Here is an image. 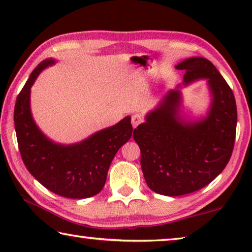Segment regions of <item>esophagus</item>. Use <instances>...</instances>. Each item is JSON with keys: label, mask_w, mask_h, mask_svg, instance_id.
I'll return each mask as SVG.
<instances>
[{"label": "esophagus", "mask_w": 252, "mask_h": 252, "mask_svg": "<svg viewBox=\"0 0 252 252\" xmlns=\"http://www.w3.org/2000/svg\"><path fill=\"white\" fill-rule=\"evenodd\" d=\"M142 121H143V119H142L141 116H139V114H134V116L132 117V119H131L132 126L136 127L140 125V123H142Z\"/></svg>", "instance_id": "34e87169"}]
</instances>
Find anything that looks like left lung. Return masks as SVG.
<instances>
[{"label": "left lung", "mask_w": 252, "mask_h": 252, "mask_svg": "<svg viewBox=\"0 0 252 252\" xmlns=\"http://www.w3.org/2000/svg\"><path fill=\"white\" fill-rule=\"evenodd\" d=\"M176 69L186 72L182 84L169 90L133 131L141 150V168L152 191L177 197L208 186L231 157L237 105L231 89L209 60L185 59ZM207 80L211 103L200 117L188 115L181 90Z\"/></svg>", "instance_id": "1"}]
</instances>
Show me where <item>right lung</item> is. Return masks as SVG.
Here are the masks:
<instances>
[{"label":"right lung","mask_w":252,"mask_h":252,"mask_svg":"<svg viewBox=\"0 0 252 252\" xmlns=\"http://www.w3.org/2000/svg\"><path fill=\"white\" fill-rule=\"evenodd\" d=\"M57 63L45 59L30 75L16 97L14 126L21 157L29 172L46 189L71 199L93 197L103 189L114 156L132 135L131 117L96 131L80 142L53 141L34 121L31 88L46 67Z\"/></svg>","instance_id":"1"}]
</instances>
